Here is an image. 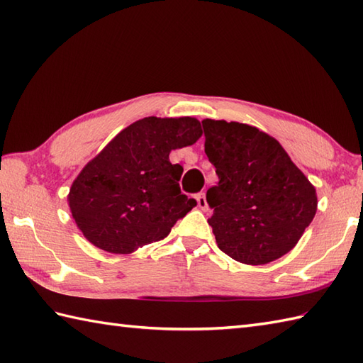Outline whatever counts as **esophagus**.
<instances>
[{
  "mask_svg": "<svg viewBox=\"0 0 363 363\" xmlns=\"http://www.w3.org/2000/svg\"><path fill=\"white\" fill-rule=\"evenodd\" d=\"M196 201H198V206L199 209L201 211H209V204H207V199H206V194H198L196 196Z\"/></svg>",
  "mask_w": 363,
  "mask_h": 363,
  "instance_id": "esophagus-1",
  "label": "esophagus"
}]
</instances>
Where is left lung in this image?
<instances>
[{
  "label": "left lung",
  "mask_w": 363,
  "mask_h": 363,
  "mask_svg": "<svg viewBox=\"0 0 363 363\" xmlns=\"http://www.w3.org/2000/svg\"><path fill=\"white\" fill-rule=\"evenodd\" d=\"M203 129L218 176L206 195L218 248L246 265L282 257L315 217V187L281 143L257 128L206 118Z\"/></svg>",
  "instance_id": "obj_1"
}]
</instances>
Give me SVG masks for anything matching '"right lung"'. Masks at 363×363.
Masks as SVG:
<instances>
[{"mask_svg":"<svg viewBox=\"0 0 363 363\" xmlns=\"http://www.w3.org/2000/svg\"><path fill=\"white\" fill-rule=\"evenodd\" d=\"M201 123L191 117L138 120L106 145L73 181L68 206L87 240L129 254L165 238L196 206L181 194L184 168L169 152L194 145Z\"/></svg>","mask_w":363,"mask_h":363,"instance_id":"right-lung-1","label":"right lung"}]
</instances>
